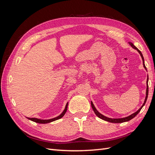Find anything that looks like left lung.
<instances>
[{
  "instance_id": "1",
  "label": "left lung",
  "mask_w": 155,
  "mask_h": 155,
  "mask_svg": "<svg viewBox=\"0 0 155 155\" xmlns=\"http://www.w3.org/2000/svg\"><path fill=\"white\" fill-rule=\"evenodd\" d=\"M129 45L132 46V47L134 48V49H136L137 50L138 52H139V54H140V55H141V57H142V60H143V67L146 69V67H145V64H144V59H143V55H142V52L141 51H140L137 47H136V46L132 43H130V42H129ZM147 70V69H146ZM148 79H149V78H148V76H147V90H146V96H145V101H144V103H143V104L142 105V106L140 108V109L136 112H134V113H133V114H132L131 115H130V116H127V117H125V118H118V119H114V118H107V117H106V116H104L103 114H100L99 112H98L97 110H96V109L95 108V107H94V104H93V103L91 101V106H92V109H93V110H94V113L96 114V115L98 117V118H101V119H102V120H105V121H109V122H111V123H123V122H125V121H129V120H130L131 119H133V118H134V117L137 116L139 112H140V111L141 110V109H142V107L144 106V105L145 104V102H146V101H147V96H148V92H149V88H148Z\"/></svg>"
}]
</instances>
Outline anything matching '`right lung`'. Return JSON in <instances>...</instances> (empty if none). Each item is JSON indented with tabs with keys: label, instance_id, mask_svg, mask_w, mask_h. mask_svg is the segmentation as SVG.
<instances>
[{
	"label": "right lung",
	"instance_id": "1",
	"mask_svg": "<svg viewBox=\"0 0 155 155\" xmlns=\"http://www.w3.org/2000/svg\"><path fill=\"white\" fill-rule=\"evenodd\" d=\"M67 107H68V103L66 105V107H65V109L63 110V112H62L61 114L59 116H58V117H56V118H52V119H50V120H40V119H37V118H27L28 120H30L33 121H34V122L36 123H39V124H47V123H50L51 122V121H54L55 120H59L60 118H61L64 115V114L66 113L67 110Z\"/></svg>",
	"mask_w": 155,
	"mask_h": 155
}]
</instances>
